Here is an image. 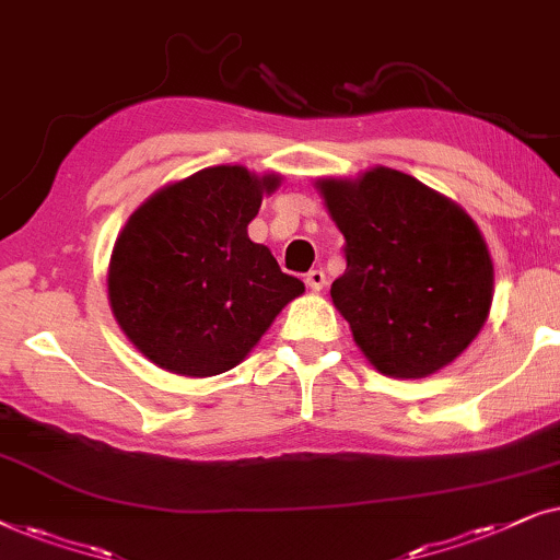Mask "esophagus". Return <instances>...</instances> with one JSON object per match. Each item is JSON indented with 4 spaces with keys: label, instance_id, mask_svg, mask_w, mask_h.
I'll return each instance as SVG.
<instances>
[{
    "label": "esophagus",
    "instance_id": "34e87169",
    "mask_svg": "<svg viewBox=\"0 0 560 560\" xmlns=\"http://www.w3.org/2000/svg\"><path fill=\"white\" fill-rule=\"evenodd\" d=\"M304 281H307V287L312 289V292H323L325 284H327L325 273L319 271V268H315V271H310V273H307V279H304Z\"/></svg>",
    "mask_w": 560,
    "mask_h": 560
}]
</instances>
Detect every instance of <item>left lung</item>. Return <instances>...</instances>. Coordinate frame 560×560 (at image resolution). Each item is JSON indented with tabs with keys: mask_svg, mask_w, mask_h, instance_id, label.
Masks as SVG:
<instances>
[{
	"mask_svg": "<svg viewBox=\"0 0 560 560\" xmlns=\"http://www.w3.org/2000/svg\"><path fill=\"white\" fill-rule=\"evenodd\" d=\"M315 186L346 237L348 266L332 281V304L371 366L424 378L456 361L494 296L479 225L441 191L386 166Z\"/></svg>",
	"mask_w": 560,
	"mask_h": 560,
	"instance_id": "left-lung-1",
	"label": "left lung"
}]
</instances>
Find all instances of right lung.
I'll return each instance as SVG.
<instances>
[{
    "instance_id": "add662e5",
    "label": "right lung",
    "mask_w": 560,
    "mask_h": 560,
    "mask_svg": "<svg viewBox=\"0 0 560 560\" xmlns=\"http://www.w3.org/2000/svg\"><path fill=\"white\" fill-rule=\"evenodd\" d=\"M279 174L210 166L159 189L119 230L107 296L119 330L171 374L218 376L245 361L304 284L248 225Z\"/></svg>"
}]
</instances>
